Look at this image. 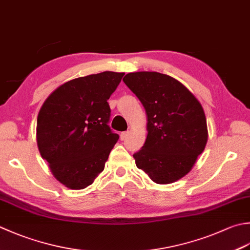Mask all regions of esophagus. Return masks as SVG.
I'll list each match as a JSON object with an SVG mask.
<instances>
[{
  "mask_svg": "<svg viewBox=\"0 0 250 250\" xmlns=\"http://www.w3.org/2000/svg\"><path fill=\"white\" fill-rule=\"evenodd\" d=\"M128 134H129V131L121 132V133H120V140H121V141L125 140V139H126V136H128Z\"/></svg>",
  "mask_w": 250,
  "mask_h": 250,
  "instance_id": "esophagus-1",
  "label": "esophagus"
}]
</instances>
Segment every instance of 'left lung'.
Instances as JSON below:
<instances>
[{
    "instance_id": "1",
    "label": "left lung",
    "mask_w": 250,
    "mask_h": 250,
    "mask_svg": "<svg viewBox=\"0 0 250 250\" xmlns=\"http://www.w3.org/2000/svg\"><path fill=\"white\" fill-rule=\"evenodd\" d=\"M124 82L147 116V138L133 155L136 167L157 184L183 178L207 144V121L200 103L182 83L164 73L131 72Z\"/></svg>"
}]
</instances>
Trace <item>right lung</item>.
Listing matches in <instances>:
<instances>
[{
	"label": "right lung",
	"instance_id": "add662e5",
	"mask_svg": "<svg viewBox=\"0 0 250 250\" xmlns=\"http://www.w3.org/2000/svg\"><path fill=\"white\" fill-rule=\"evenodd\" d=\"M124 75L104 71L65 82L39 111V150L54 177L68 188H85L104 170L119 139L108 125L107 101Z\"/></svg>",
	"mask_w": 250,
	"mask_h": 250
}]
</instances>
